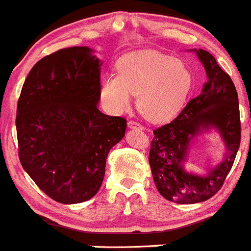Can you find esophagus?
Wrapping results in <instances>:
<instances>
[{
  "instance_id": "obj_1",
  "label": "esophagus",
  "mask_w": 251,
  "mask_h": 251,
  "mask_svg": "<svg viewBox=\"0 0 251 251\" xmlns=\"http://www.w3.org/2000/svg\"><path fill=\"white\" fill-rule=\"evenodd\" d=\"M128 127H129L130 129H143L142 124L137 123V122H134V121L128 122Z\"/></svg>"
}]
</instances>
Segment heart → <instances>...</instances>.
<instances>
[{"label": "heart", "mask_w": 251, "mask_h": 251, "mask_svg": "<svg viewBox=\"0 0 251 251\" xmlns=\"http://www.w3.org/2000/svg\"><path fill=\"white\" fill-rule=\"evenodd\" d=\"M117 73L101 82V96L107 108L113 113L122 112L135 94L137 108L150 121L175 116L193 86V75L185 63L151 49L121 56Z\"/></svg>", "instance_id": "heart-1"}]
</instances>
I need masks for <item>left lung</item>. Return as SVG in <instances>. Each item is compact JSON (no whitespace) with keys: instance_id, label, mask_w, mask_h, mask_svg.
I'll return each mask as SVG.
<instances>
[{"instance_id":"obj_1","label":"left lung","mask_w":251,"mask_h":251,"mask_svg":"<svg viewBox=\"0 0 251 251\" xmlns=\"http://www.w3.org/2000/svg\"><path fill=\"white\" fill-rule=\"evenodd\" d=\"M203 65L207 82L170 123L154 130L149 152L152 178L160 195L178 204L207 201L221 190L240 145L239 101L230 76L206 50H193ZM214 130L225 143L219 163L206 167L202 176L184 169L190 145L197 136Z\"/></svg>"}]
</instances>
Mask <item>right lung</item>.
<instances>
[{"mask_svg":"<svg viewBox=\"0 0 251 251\" xmlns=\"http://www.w3.org/2000/svg\"><path fill=\"white\" fill-rule=\"evenodd\" d=\"M102 61L88 47L60 49L28 74L17 104L18 155L25 173L64 204L92 199L127 121L99 109Z\"/></svg>","mask_w":251,"mask_h":251,"instance_id":"add662e5","label":"right lung"}]
</instances>
